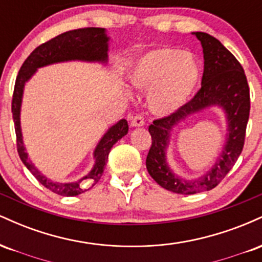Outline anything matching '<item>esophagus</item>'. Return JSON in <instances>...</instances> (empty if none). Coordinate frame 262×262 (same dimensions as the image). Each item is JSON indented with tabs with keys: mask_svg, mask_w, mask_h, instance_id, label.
Instances as JSON below:
<instances>
[{
	"mask_svg": "<svg viewBox=\"0 0 262 262\" xmlns=\"http://www.w3.org/2000/svg\"><path fill=\"white\" fill-rule=\"evenodd\" d=\"M145 124V121H144L143 116H140V114H137V116H134L133 118H132V122H130V125L132 127H143V125Z\"/></svg>",
	"mask_w": 262,
	"mask_h": 262,
	"instance_id": "esophagus-1",
	"label": "esophagus"
}]
</instances>
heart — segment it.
<instances>
[{"label":"heart","instance_id":"1","mask_svg":"<svg viewBox=\"0 0 262 262\" xmlns=\"http://www.w3.org/2000/svg\"><path fill=\"white\" fill-rule=\"evenodd\" d=\"M200 77L196 55L176 48H159L144 54L130 71L133 85L149 90L148 106L156 116H169L185 106Z\"/></svg>","mask_w":262,"mask_h":262}]
</instances>
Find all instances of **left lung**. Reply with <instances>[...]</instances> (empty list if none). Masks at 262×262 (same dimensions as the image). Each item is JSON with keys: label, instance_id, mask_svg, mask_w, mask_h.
I'll use <instances>...</instances> for the list:
<instances>
[{"label": "left lung", "instance_id": "obj_1", "mask_svg": "<svg viewBox=\"0 0 262 262\" xmlns=\"http://www.w3.org/2000/svg\"><path fill=\"white\" fill-rule=\"evenodd\" d=\"M203 48L204 70L201 89L175 113L155 119L149 125L151 146L146 156V169L161 187L180 194H194L214 188L234 166L244 148L246 124L250 113V91L244 69L235 56L218 39L203 32H194ZM212 105L221 106L227 116V143L206 176L193 182L180 179L166 162L169 133L189 114Z\"/></svg>", "mask_w": 262, "mask_h": 262}]
</instances>
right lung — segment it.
I'll use <instances>...</instances> for the list:
<instances>
[{
	"label": "right lung",
	"mask_w": 262,
	"mask_h": 262,
	"mask_svg": "<svg viewBox=\"0 0 262 262\" xmlns=\"http://www.w3.org/2000/svg\"><path fill=\"white\" fill-rule=\"evenodd\" d=\"M108 40L104 28H80L69 31L58 35V37L45 41L31 53V55L26 59L23 65L20 66L19 73L17 75L16 83H14L13 97H12V113H13L14 130L17 137V151L20 160L26 165V167L33 173V176L38 180L44 187L60 194V196H77L87 191L84 185H96L100 181L102 173H103L104 165H106L108 154L114 144L121 138L128 133V122L125 119H121L117 124H114L108 129L106 134L102 137L100 143L96 146L93 158L95 165L89 175L79 180L77 182L70 183H59L53 182L49 179L41 175L37 167L32 164L28 159V154L26 152V148L23 145L22 130H20V104H22L23 89L26 82L33 75L35 74L38 68L55 64V62L70 61V60H82V61H100L107 62L108 60ZM85 186V188L83 186Z\"/></svg>",
	"instance_id": "1"
}]
</instances>
